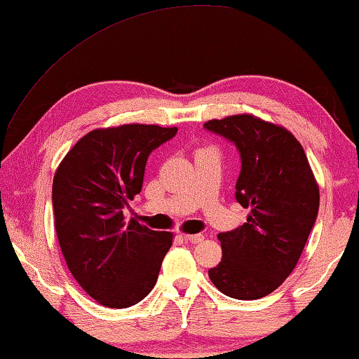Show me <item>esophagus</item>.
I'll list each match as a JSON object with an SVG mask.
<instances>
[{
  "instance_id": "esophagus-1",
  "label": "esophagus",
  "mask_w": 359,
  "mask_h": 359,
  "mask_svg": "<svg viewBox=\"0 0 359 359\" xmlns=\"http://www.w3.org/2000/svg\"><path fill=\"white\" fill-rule=\"evenodd\" d=\"M184 239L187 242H191V244H198V242L205 239V236L203 234H184Z\"/></svg>"
}]
</instances>
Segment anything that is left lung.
<instances>
[{
	"label": "left lung",
	"instance_id": "1",
	"mask_svg": "<svg viewBox=\"0 0 359 359\" xmlns=\"http://www.w3.org/2000/svg\"><path fill=\"white\" fill-rule=\"evenodd\" d=\"M205 128L239 149L236 200L249 208L247 223L218 234L223 257L210 280L234 299H260L299 260L319 213V184L301 143L281 125L237 114L208 120Z\"/></svg>",
	"mask_w": 359,
	"mask_h": 359
}]
</instances>
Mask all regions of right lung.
<instances>
[{
  "label": "right lung",
  "mask_w": 359,
  "mask_h": 359,
  "mask_svg": "<svg viewBox=\"0 0 359 359\" xmlns=\"http://www.w3.org/2000/svg\"><path fill=\"white\" fill-rule=\"evenodd\" d=\"M175 133L177 127L144 123L95 128L55 172L60 249L79 286L105 307L125 309L144 299L172 245V232L127 221L123 210L141 191L151 151Z\"/></svg>",
  "instance_id": "1"
}]
</instances>
